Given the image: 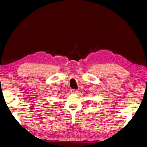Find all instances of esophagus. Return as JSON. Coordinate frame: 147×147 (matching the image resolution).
<instances>
[{
    "label": "esophagus",
    "instance_id": "esophagus-1",
    "mask_svg": "<svg viewBox=\"0 0 147 147\" xmlns=\"http://www.w3.org/2000/svg\"><path fill=\"white\" fill-rule=\"evenodd\" d=\"M71 93L73 94H76L78 92V90L76 89H71Z\"/></svg>",
    "mask_w": 147,
    "mask_h": 147
}]
</instances>
